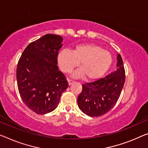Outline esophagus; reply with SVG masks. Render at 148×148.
Here are the masks:
<instances>
[{"instance_id": "obj_1", "label": "esophagus", "mask_w": 148, "mask_h": 148, "mask_svg": "<svg viewBox=\"0 0 148 148\" xmlns=\"http://www.w3.org/2000/svg\"><path fill=\"white\" fill-rule=\"evenodd\" d=\"M73 83H74V81H72V80H68V84H69V85H72Z\"/></svg>"}]
</instances>
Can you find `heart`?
Listing matches in <instances>:
<instances>
[{
    "instance_id": "obj_1",
    "label": "heart",
    "mask_w": 148,
    "mask_h": 148,
    "mask_svg": "<svg viewBox=\"0 0 148 148\" xmlns=\"http://www.w3.org/2000/svg\"><path fill=\"white\" fill-rule=\"evenodd\" d=\"M58 62L61 71L65 73H71L79 64L80 69L73 74V77H85L86 80L95 81L108 71L112 64V57L100 45L88 43L77 45L72 52L61 51L58 54Z\"/></svg>"
}]
</instances>
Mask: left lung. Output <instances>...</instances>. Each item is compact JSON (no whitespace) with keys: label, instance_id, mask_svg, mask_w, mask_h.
Here are the masks:
<instances>
[{"label":"left lung","instance_id":"obj_1","mask_svg":"<svg viewBox=\"0 0 148 148\" xmlns=\"http://www.w3.org/2000/svg\"><path fill=\"white\" fill-rule=\"evenodd\" d=\"M117 69L104 78L83 85L77 98L79 108L90 117H98L108 112L119 100L125 82L123 61L117 56Z\"/></svg>","mask_w":148,"mask_h":148}]
</instances>
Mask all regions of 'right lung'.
Wrapping results in <instances>:
<instances>
[{
	"label": "right lung",
	"instance_id": "1",
	"mask_svg": "<svg viewBox=\"0 0 148 148\" xmlns=\"http://www.w3.org/2000/svg\"><path fill=\"white\" fill-rule=\"evenodd\" d=\"M62 42L60 36L45 34L26 47L18 63L20 95L24 104L38 114L55 110L68 87L65 76L57 65Z\"/></svg>",
	"mask_w": 148,
	"mask_h": 148
}]
</instances>
